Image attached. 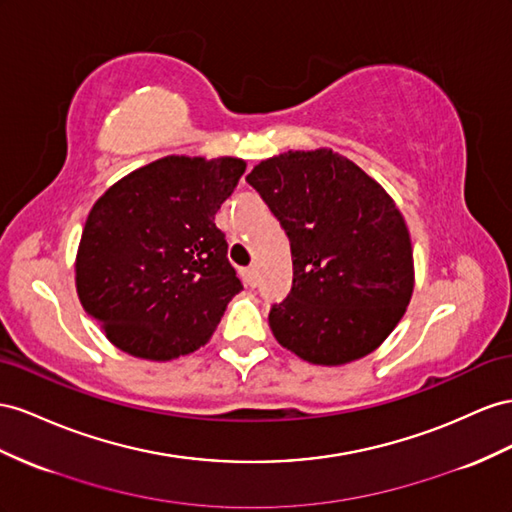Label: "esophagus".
Listing matches in <instances>:
<instances>
[{"instance_id":"1","label":"esophagus","mask_w":512,"mask_h":512,"mask_svg":"<svg viewBox=\"0 0 512 512\" xmlns=\"http://www.w3.org/2000/svg\"><path fill=\"white\" fill-rule=\"evenodd\" d=\"M241 273H243V280H245L247 286H254L256 284V269L254 267H247Z\"/></svg>"}]
</instances>
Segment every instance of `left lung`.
<instances>
[{
    "mask_svg": "<svg viewBox=\"0 0 512 512\" xmlns=\"http://www.w3.org/2000/svg\"><path fill=\"white\" fill-rule=\"evenodd\" d=\"M288 234L293 288L269 312L284 349L342 366L379 349L413 295V247L392 196L331 148L288 150L245 176Z\"/></svg>",
    "mask_w": 512,
    "mask_h": 512,
    "instance_id": "left-lung-1",
    "label": "left lung"
}]
</instances>
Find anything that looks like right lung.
I'll use <instances>...</instances> for the list:
<instances>
[{"label":"right lung","instance_id":"obj_1","mask_svg":"<svg viewBox=\"0 0 512 512\" xmlns=\"http://www.w3.org/2000/svg\"><path fill=\"white\" fill-rule=\"evenodd\" d=\"M245 165L239 157L168 155L122 176L94 202L75 286L116 349L168 362L211 340L243 290L215 215Z\"/></svg>","mask_w":512,"mask_h":512}]
</instances>
